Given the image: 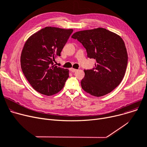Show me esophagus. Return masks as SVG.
<instances>
[{"label":"esophagus","mask_w":147,"mask_h":147,"mask_svg":"<svg viewBox=\"0 0 147 147\" xmlns=\"http://www.w3.org/2000/svg\"><path fill=\"white\" fill-rule=\"evenodd\" d=\"M69 70H70L71 72H73V73H74V72H76L77 70H78V69H74V68H71L70 69H69Z\"/></svg>","instance_id":"esophagus-1"}]
</instances>
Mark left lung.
Listing matches in <instances>:
<instances>
[{
    "mask_svg": "<svg viewBox=\"0 0 147 147\" xmlns=\"http://www.w3.org/2000/svg\"><path fill=\"white\" fill-rule=\"evenodd\" d=\"M71 37L83 45L88 58L96 59L95 68L84 69L82 89L96 97L110 93L122 81L127 65V53L121 37L104 28L80 31Z\"/></svg>",
    "mask_w": 147,
    "mask_h": 147,
    "instance_id": "8db88e82",
    "label": "left lung"
}]
</instances>
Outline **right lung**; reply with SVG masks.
<instances>
[{
  "mask_svg": "<svg viewBox=\"0 0 147 147\" xmlns=\"http://www.w3.org/2000/svg\"><path fill=\"white\" fill-rule=\"evenodd\" d=\"M73 29L46 27L31 36L21 55L23 74L31 86L40 94L51 96L63 89L69 77L68 69L53 61L67 43Z\"/></svg>",
  "mask_w": 147,
  "mask_h": 147,
  "instance_id": "right-lung-1",
  "label": "right lung"
}]
</instances>
